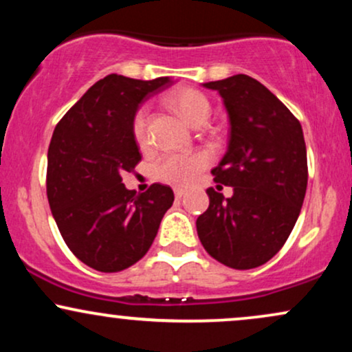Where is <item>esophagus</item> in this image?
<instances>
[{
  "instance_id": "obj_1",
  "label": "esophagus",
  "mask_w": 352,
  "mask_h": 352,
  "mask_svg": "<svg viewBox=\"0 0 352 352\" xmlns=\"http://www.w3.org/2000/svg\"><path fill=\"white\" fill-rule=\"evenodd\" d=\"M173 193H175V199H182V197L187 195V190H184V188H175V190H173Z\"/></svg>"
}]
</instances>
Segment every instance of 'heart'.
<instances>
[{
  "mask_svg": "<svg viewBox=\"0 0 352 352\" xmlns=\"http://www.w3.org/2000/svg\"><path fill=\"white\" fill-rule=\"evenodd\" d=\"M165 102L185 122L195 125V127L207 122L210 112H212L207 96L197 89L187 87L172 92L170 96H167ZM132 134L139 145L147 144V109L145 107H140L135 112L134 120H132ZM208 164L210 157L205 152L165 153L155 162V175L165 184L187 187L199 179L200 172H204Z\"/></svg>",
  "mask_w": 352,
  "mask_h": 352,
  "instance_id": "heart-1",
  "label": "heart"
}]
</instances>
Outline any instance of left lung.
Instances as JSON below:
<instances>
[{
    "instance_id": "obj_1",
    "label": "left lung",
    "mask_w": 352,
    "mask_h": 352,
    "mask_svg": "<svg viewBox=\"0 0 352 352\" xmlns=\"http://www.w3.org/2000/svg\"><path fill=\"white\" fill-rule=\"evenodd\" d=\"M230 116L228 151L212 170L233 195L208 188L197 233L210 256L235 270L266 263L286 243L300 217L308 159L300 120L263 84L246 74L204 84Z\"/></svg>"
}]
</instances>
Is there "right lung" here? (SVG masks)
<instances>
[{
  "instance_id": "1",
  "label": "right lung",
  "mask_w": 352,
  "mask_h": 352,
  "mask_svg": "<svg viewBox=\"0 0 352 352\" xmlns=\"http://www.w3.org/2000/svg\"><path fill=\"white\" fill-rule=\"evenodd\" d=\"M172 80L109 74L59 120L47 151L46 192L66 245L82 263L102 273L129 268L153 243L173 192L152 184L137 193L122 184L140 162L132 120L144 99Z\"/></svg>"
}]
</instances>
